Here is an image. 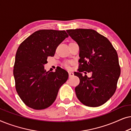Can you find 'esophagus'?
I'll use <instances>...</instances> for the list:
<instances>
[{"label": "esophagus", "mask_w": 131, "mask_h": 131, "mask_svg": "<svg viewBox=\"0 0 131 131\" xmlns=\"http://www.w3.org/2000/svg\"><path fill=\"white\" fill-rule=\"evenodd\" d=\"M69 77L70 78H71V77H72V76H73V75H74V74H73V73H72V72H69Z\"/></svg>", "instance_id": "obj_1"}]
</instances>
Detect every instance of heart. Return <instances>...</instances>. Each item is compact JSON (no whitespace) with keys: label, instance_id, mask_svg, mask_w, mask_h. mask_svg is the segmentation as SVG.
Returning <instances> with one entry per match:
<instances>
[{"label":"heart","instance_id":"obj_1","mask_svg":"<svg viewBox=\"0 0 131 131\" xmlns=\"http://www.w3.org/2000/svg\"><path fill=\"white\" fill-rule=\"evenodd\" d=\"M66 67H69V64H66Z\"/></svg>","mask_w":131,"mask_h":131}]
</instances>
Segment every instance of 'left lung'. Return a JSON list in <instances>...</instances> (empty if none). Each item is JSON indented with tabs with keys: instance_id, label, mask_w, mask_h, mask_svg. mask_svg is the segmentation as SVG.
Wrapping results in <instances>:
<instances>
[{
	"instance_id": "8db88e82",
	"label": "left lung",
	"mask_w": 131,
	"mask_h": 131,
	"mask_svg": "<svg viewBox=\"0 0 131 131\" xmlns=\"http://www.w3.org/2000/svg\"><path fill=\"white\" fill-rule=\"evenodd\" d=\"M79 46L80 65L74 75L80 79L75 88L79 100L88 107H98L115 92L121 68L117 52L108 39L92 29L67 30ZM92 73L83 77L81 73Z\"/></svg>"
}]
</instances>
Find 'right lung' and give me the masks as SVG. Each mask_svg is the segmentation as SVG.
<instances>
[{"mask_svg":"<svg viewBox=\"0 0 131 131\" xmlns=\"http://www.w3.org/2000/svg\"><path fill=\"white\" fill-rule=\"evenodd\" d=\"M69 36L64 30H40L23 41L18 48L14 66L16 91L30 108L42 110L52 104L59 89L69 78L65 70L46 71L44 65Z\"/></svg>","mask_w":131,"mask_h":131,"instance_id":"add662e5","label":"right lung"}]
</instances>
